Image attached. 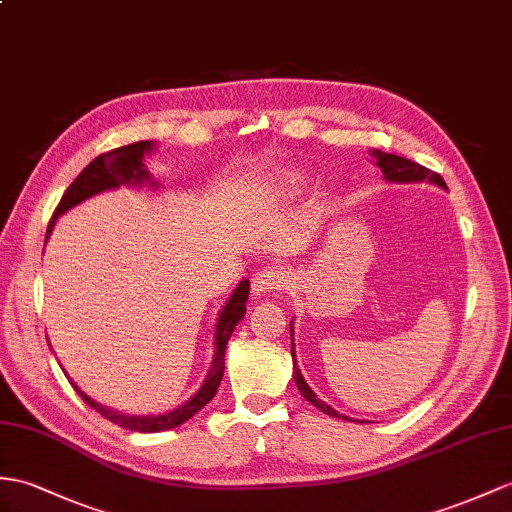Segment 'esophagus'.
I'll list each match as a JSON object with an SVG mask.
<instances>
[{
    "label": "esophagus",
    "instance_id": "esophagus-1",
    "mask_svg": "<svg viewBox=\"0 0 512 512\" xmlns=\"http://www.w3.org/2000/svg\"><path fill=\"white\" fill-rule=\"evenodd\" d=\"M284 282V273L273 269V267H265L260 269L254 280H252V293L254 295H267L278 289V286Z\"/></svg>",
    "mask_w": 512,
    "mask_h": 512
}]
</instances>
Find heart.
<instances>
[{"label": "heart", "instance_id": "b5f03b06", "mask_svg": "<svg viewBox=\"0 0 512 512\" xmlns=\"http://www.w3.org/2000/svg\"><path fill=\"white\" fill-rule=\"evenodd\" d=\"M302 180H304V176L299 171H286L280 178V186L286 191H291V189H297V186L302 184Z\"/></svg>", "mask_w": 512, "mask_h": 512}]
</instances>
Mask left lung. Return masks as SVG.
I'll use <instances>...</instances> for the list:
<instances>
[{
	"instance_id": "obj_1",
	"label": "left lung",
	"mask_w": 512,
	"mask_h": 512,
	"mask_svg": "<svg viewBox=\"0 0 512 512\" xmlns=\"http://www.w3.org/2000/svg\"><path fill=\"white\" fill-rule=\"evenodd\" d=\"M373 156H376V162H378V167H380V171H382V176H384L386 182H393V184L428 182V184H434V186H439V189L447 191V186H445V182H443V178L439 176V173H434V171H430V169H426V167H421V165H417V162H413V160L402 158V156H395V154H384V152H380V149H376V152H373ZM289 328H291L293 380H295V386L299 389V393H302L304 400H308L310 404L317 406V408L321 410V413H326V415H330V417L345 419V421H347L350 417L339 415L332 406H328L326 402L319 400L317 393H315L313 389H310L308 382L304 380L302 371H299V367H297V358H295V339H293V336H295V317L291 319ZM360 423H363V421H360Z\"/></svg>"
}]
</instances>
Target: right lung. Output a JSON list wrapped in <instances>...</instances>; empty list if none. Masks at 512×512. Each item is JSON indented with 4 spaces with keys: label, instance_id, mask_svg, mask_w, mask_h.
Returning <instances> with one entry per match:
<instances>
[{
    "label": "right lung",
    "instance_id": "right-lung-1",
    "mask_svg": "<svg viewBox=\"0 0 512 512\" xmlns=\"http://www.w3.org/2000/svg\"><path fill=\"white\" fill-rule=\"evenodd\" d=\"M154 152H156L154 141H139V143L117 147V149H112V152L97 156L91 165H86L82 169L80 176L69 184V189L65 191V195H62L56 213H54L52 221H49L47 239H49V234H52L58 217L69 213L71 208L80 206L82 202H86V199H91L99 193L115 191V189H121V186H132V189H143V186H147V189L158 191L160 182L154 180V176L147 171V165H145V156H152ZM247 295H249V280H241L239 284H236V289L230 293V297L226 299V304H223L221 313L217 317L215 339H213L215 354H213V363H210V369L206 373L204 382L199 384V389L189 397V400H184L176 408L165 410V413H158V415L121 413V410H115V408L95 402L93 397L86 395L80 386L67 376L65 369L62 371H65V376L69 378L71 386L76 389V393L86 404H89L93 410H97V413L106 417L108 421L117 423V426H121V428L132 430V432H162V430L178 428L184 421H189L193 415H197L199 410H202L215 397L219 384H221V378H223V369H226V345L236 328V323L245 317Z\"/></svg>",
    "mask_w": 512,
    "mask_h": 512
}]
</instances>
